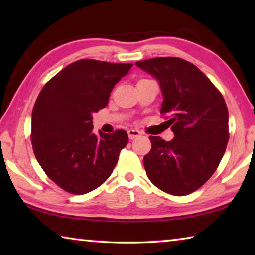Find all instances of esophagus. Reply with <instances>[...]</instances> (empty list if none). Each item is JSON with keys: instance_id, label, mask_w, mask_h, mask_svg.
<instances>
[{"instance_id": "esophagus-1", "label": "esophagus", "mask_w": 255, "mask_h": 255, "mask_svg": "<svg viewBox=\"0 0 255 255\" xmlns=\"http://www.w3.org/2000/svg\"><path fill=\"white\" fill-rule=\"evenodd\" d=\"M141 135L139 130H137V129H130V130H128V137L129 139H135V138L139 137Z\"/></svg>"}]
</instances>
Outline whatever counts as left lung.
Here are the masks:
<instances>
[{"mask_svg":"<svg viewBox=\"0 0 255 255\" xmlns=\"http://www.w3.org/2000/svg\"><path fill=\"white\" fill-rule=\"evenodd\" d=\"M158 81L163 96L161 114L167 115L174 138L150 136L145 155L148 179L164 192L189 195L209 180L228 143V110L222 93L193 64L178 57L136 62Z\"/></svg>","mask_w":255,"mask_h":255,"instance_id":"left-lung-1","label":"left lung"}]
</instances>
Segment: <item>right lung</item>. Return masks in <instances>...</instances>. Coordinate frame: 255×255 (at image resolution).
Here are the masks:
<instances>
[{"label": "right lung", "instance_id": "1", "mask_svg": "<svg viewBox=\"0 0 255 255\" xmlns=\"http://www.w3.org/2000/svg\"><path fill=\"white\" fill-rule=\"evenodd\" d=\"M132 64L80 59L45 84L32 109L34 156L50 180L73 195L105 182L128 143L125 130L96 135L92 114L105 108Z\"/></svg>", "mask_w": 255, "mask_h": 255}]
</instances>
